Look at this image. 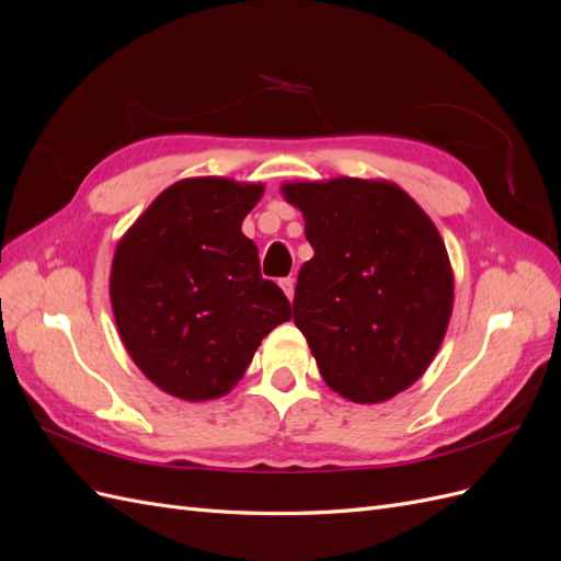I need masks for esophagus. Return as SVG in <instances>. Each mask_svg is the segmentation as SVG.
<instances>
[{
	"mask_svg": "<svg viewBox=\"0 0 561 561\" xmlns=\"http://www.w3.org/2000/svg\"><path fill=\"white\" fill-rule=\"evenodd\" d=\"M280 287H283L285 297L293 301V299H295V278H283V280H280Z\"/></svg>",
	"mask_w": 561,
	"mask_h": 561,
	"instance_id": "34e87169",
	"label": "esophagus"
}]
</instances>
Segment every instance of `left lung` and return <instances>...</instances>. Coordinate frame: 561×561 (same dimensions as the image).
<instances>
[{"instance_id": "obj_1", "label": "left lung", "mask_w": 561, "mask_h": 561, "mask_svg": "<svg viewBox=\"0 0 561 561\" xmlns=\"http://www.w3.org/2000/svg\"><path fill=\"white\" fill-rule=\"evenodd\" d=\"M313 257L299 268L295 325L325 383L379 404L423 377L454 309V271L433 219L390 180L280 184Z\"/></svg>"}]
</instances>
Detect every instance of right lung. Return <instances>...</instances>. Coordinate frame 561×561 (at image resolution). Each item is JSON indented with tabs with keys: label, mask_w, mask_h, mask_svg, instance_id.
I'll return each instance as SVG.
<instances>
[{
	"label": "right lung",
	"mask_w": 561,
	"mask_h": 561,
	"mask_svg": "<svg viewBox=\"0 0 561 561\" xmlns=\"http://www.w3.org/2000/svg\"><path fill=\"white\" fill-rule=\"evenodd\" d=\"M262 194V182L178 180L116 243L110 301L118 336L168 396H227L262 339L290 320V304L262 278L257 245L241 231Z\"/></svg>",
	"instance_id": "add662e5"
}]
</instances>
